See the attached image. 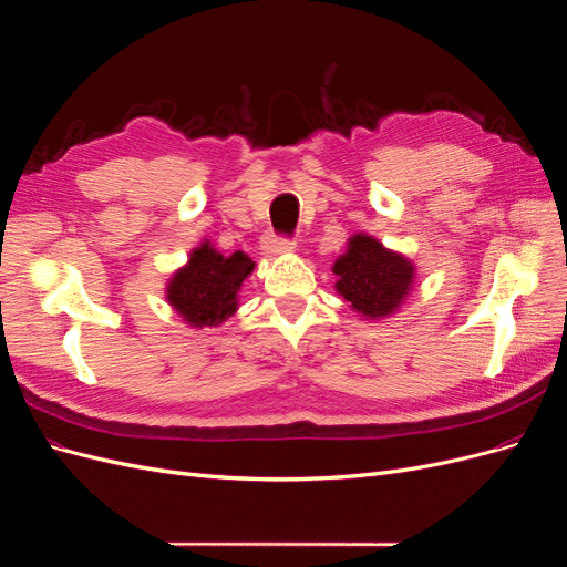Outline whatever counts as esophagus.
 I'll return each mask as SVG.
<instances>
[{
	"label": "esophagus",
	"mask_w": 567,
	"mask_h": 567,
	"mask_svg": "<svg viewBox=\"0 0 567 567\" xmlns=\"http://www.w3.org/2000/svg\"><path fill=\"white\" fill-rule=\"evenodd\" d=\"M291 249H295V237L276 235V233L266 235V240H264V251L266 254H285V251H291Z\"/></svg>",
	"instance_id": "34e87169"
}]
</instances>
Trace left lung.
<instances>
[{
	"label": "left lung",
	"mask_w": 567,
	"mask_h": 567,
	"mask_svg": "<svg viewBox=\"0 0 567 567\" xmlns=\"http://www.w3.org/2000/svg\"><path fill=\"white\" fill-rule=\"evenodd\" d=\"M337 291L358 313L386 318L408 297L414 266L395 251L383 249L370 235H353L349 251L334 264Z\"/></svg>",
	"instance_id": "8db88e82"
}]
</instances>
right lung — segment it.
Returning a JSON list of instances; mask_svg holds the SVG:
<instances>
[{"label":"right lung","mask_w":567,"mask_h":567,"mask_svg":"<svg viewBox=\"0 0 567 567\" xmlns=\"http://www.w3.org/2000/svg\"><path fill=\"white\" fill-rule=\"evenodd\" d=\"M251 270L254 264L243 251L224 257L203 243L190 254L188 266L172 278L167 299L188 324L216 327L237 310V289Z\"/></svg>","instance_id":"right-lung-1"}]
</instances>
